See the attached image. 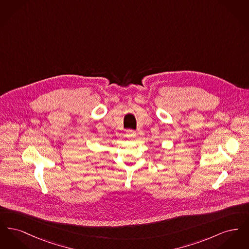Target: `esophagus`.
<instances>
[{
    "label": "esophagus",
    "instance_id": "34e87169",
    "mask_svg": "<svg viewBox=\"0 0 249 249\" xmlns=\"http://www.w3.org/2000/svg\"><path fill=\"white\" fill-rule=\"evenodd\" d=\"M126 135H127V137H128V138L135 137V135H136V131H135V130H128V131H127V133H126Z\"/></svg>",
    "mask_w": 249,
    "mask_h": 249
}]
</instances>
